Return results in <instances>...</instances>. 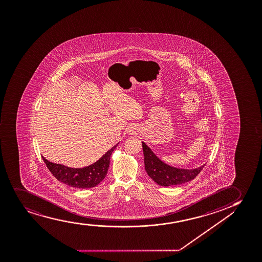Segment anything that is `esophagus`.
I'll return each instance as SVG.
<instances>
[{
    "label": "esophagus",
    "instance_id": "34e87169",
    "mask_svg": "<svg viewBox=\"0 0 262 262\" xmlns=\"http://www.w3.org/2000/svg\"><path fill=\"white\" fill-rule=\"evenodd\" d=\"M133 133H134V132H133V129H130V130H129V133H130V134H133Z\"/></svg>",
    "mask_w": 262,
    "mask_h": 262
}]
</instances>
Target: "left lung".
Listing matches in <instances>:
<instances>
[{"label":"left lung","mask_w":262,"mask_h":262,"mask_svg":"<svg viewBox=\"0 0 262 262\" xmlns=\"http://www.w3.org/2000/svg\"><path fill=\"white\" fill-rule=\"evenodd\" d=\"M145 169L149 177L161 186L183 184L196 178L205 164L197 168L188 169L172 167L159 159L145 143L142 142Z\"/></svg>","instance_id":"obj_1"}]
</instances>
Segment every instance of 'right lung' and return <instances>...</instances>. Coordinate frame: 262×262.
I'll use <instances>...</instances> for the list:
<instances>
[{
  "instance_id": "obj_1",
  "label": "right lung",
  "mask_w": 262,
  "mask_h": 262,
  "mask_svg": "<svg viewBox=\"0 0 262 262\" xmlns=\"http://www.w3.org/2000/svg\"><path fill=\"white\" fill-rule=\"evenodd\" d=\"M118 144L114 145L97 162L84 168H70L61 164L49 162L42 156L47 167L58 181L71 187L88 189L95 187L107 176L110 163V156Z\"/></svg>"
}]
</instances>
